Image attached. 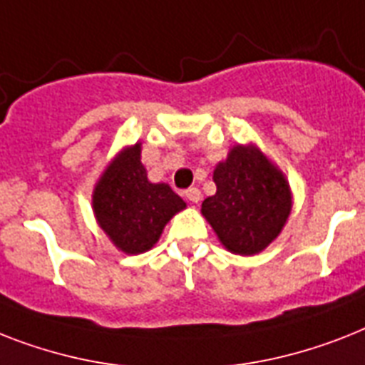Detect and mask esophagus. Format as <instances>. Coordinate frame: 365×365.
<instances>
[{
  "instance_id": "1",
  "label": "esophagus",
  "mask_w": 365,
  "mask_h": 365,
  "mask_svg": "<svg viewBox=\"0 0 365 365\" xmlns=\"http://www.w3.org/2000/svg\"><path fill=\"white\" fill-rule=\"evenodd\" d=\"M185 197H187V200H191L192 204H197V202H200L202 192H200V189H197V187H189L187 191H185Z\"/></svg>"
}]
</instances>
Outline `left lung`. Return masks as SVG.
<instances>
[{"label": "left lung", "mask_w": 365, "mask_h": 365, "mask_svg": "<svg viewBox=\"0 0 365 365\" xmlns=\"http://www.w3.org/2000/svg\"><path fill=\"white\" fill-rule=\"evenodd\" d=\"M217 191L202 202V215L219 242L236 255L266 250L285 227L292 195L283 173L259 148L234 146L213 170Z\"/></svg>", "instance_id": "8db88e82"}]
</instances>
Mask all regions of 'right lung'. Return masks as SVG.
Returning a JSON list of instances; mask_svg holds the SVG:
<instances>
[{
  "instance_id": "right-lung-1",
  "label": "right lung",
  "mask_w": 365,
  "mask_h": 365,
  "mask_svg": "<svg viewBox=\"0 0 365 365\" xmlns=\"http://www.w3.org/2000/svg\"><path fill=\"white\" fill-rule=\"evenodd\" d=\"M93 213L112 244L127 255L152 250L165 225L185 208L168 183H152L140 144L121 150L93 189Z\"/></svg>"
}]
</instances>
